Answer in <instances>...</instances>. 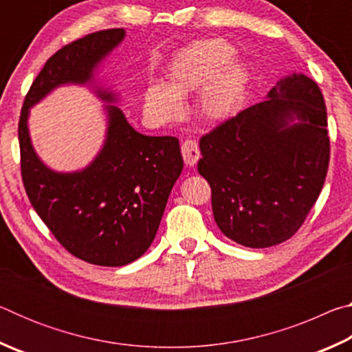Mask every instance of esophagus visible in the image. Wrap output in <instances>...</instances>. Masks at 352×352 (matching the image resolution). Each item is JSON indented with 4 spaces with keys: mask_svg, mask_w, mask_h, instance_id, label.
I'll return each instance as SVG.
<instances>
[{
    "mask_svg": "<svg viewBox=\"0 0 352 352\" xmlns=\"http://www.w3.org/2000/svg\"><path fill=\"white\" fill-rule=\"evenodd\" d=\"M182 155H183V160L184 163L188 166H195L199 162L200 158V148L197 141L194 140H186L182 144Z\"/></svg>",
    "mask_w": 352,
    "mask_h": 352,
    "instance_id": "esophagus-1",
    "label": "esophagus"
}]
</instances>
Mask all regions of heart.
<instances>
[{"label": "heart", "mask_w": 352, "mask_h": 352, "mask_svg": "<svg viewBox=\"0 0 352 352\" xmlns=\"http://www.w3.org/2000/svg\"><path fill=\"white\" fill-rule=\"evenodd\" d=\"M234 47L223 38L197 40L183 47L168 68V85L153 83L146 90V111L158 121L180 116L182 98L199 90V113L210 121H222L241 109L248 88V68L233 58Z\"/></svg>", "instance_id": "heart-1"}]
</instances>
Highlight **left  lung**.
<instances>
[{"instance_id": "1", "label": "left lung", "mask_w": 352, "mask_h": 352, "mask_svg": "<svg viewBox=\"0 0 352 352\" xmlns=\"http://www.w3.org/2000/svg\"><path fill=\"white\" fill-rule=\"evenodd\" d=\"M326 104L305 74L200 138L197 170L211 186L220 231L250 248L290 239L317 201L329 168ZM296 117L300 122L290 124Z\"/></svg>"}]
</instances>
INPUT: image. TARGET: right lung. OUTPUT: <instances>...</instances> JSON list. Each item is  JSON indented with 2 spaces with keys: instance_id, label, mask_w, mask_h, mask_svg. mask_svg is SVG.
Returning a JSON list of instances; mask_svg holds the SVG:
<instances>
[{
  "instance_id": "right-lung-1",
  "label": "right lung",
  "mask_w": 352,
  "mask_h": 352,
  "mask_svg": "<svg viewBox=\"0 0 352 352\" xmlns=\"http://www.w3.org/2000/svg\"><path fill=\"white\" fill-rule=\"evenodd\" d=\"M122 38L124 29L116 28L62 46L32 82L19 122L21 178L34 210L67 252L104 267L130 264L151 247L183 169L180 142L138 133L109 105V133L98 158L82 172L57 174L34 152L28 113L60 83L90 80L93 68Z\"/></svg>"
}]
</instances>
